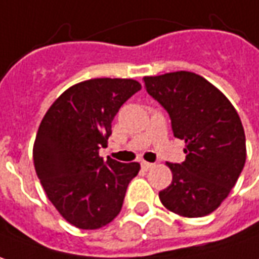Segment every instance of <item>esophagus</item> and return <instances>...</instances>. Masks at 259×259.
<instances>
[{
  "label": "esophagus",
  "mask_w": 259,
  "mask_h": 259,
  "mask_svg": "<svg viewBox=\"0 0 259 259\" xmlns=\"http://www.w3.org/2000/svg\"><path fill=\"white\" fill-rule=\"evenodd\" d=\"M140 164H142V168H143V170H149V168H152V167L154 166L153 163H149V161H142Z\"/></svg>",
  "instance_id": "esophagus-1"
}]
</instances>
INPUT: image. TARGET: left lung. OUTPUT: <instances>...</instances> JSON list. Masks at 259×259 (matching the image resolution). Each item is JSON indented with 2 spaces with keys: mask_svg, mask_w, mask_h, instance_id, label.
I'll use <instances>...</instances> for the list:
<instances>
[{
  "mask_svg": "<svg viewBox=\"0 0 259 259\" xmlns=\"http://www.w3.org/2000/svg\"><path fill=\"white\" fill-rule=\"evenodd\" d=\"M144 88L166 109L174 137L186 142L183 163H167L173 180L159 193L167 210L189 218L220 207L245 164V133L223 93L193 72L143 78Z\"/></svg>",
  "mask_w": 259,
  "mask_h": 259,
  "instance_id": "obj_1",
  "label": "left lung"
}]
</instances>
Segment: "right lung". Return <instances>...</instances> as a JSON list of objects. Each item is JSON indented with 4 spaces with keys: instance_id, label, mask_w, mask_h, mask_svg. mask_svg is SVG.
I'll list each match as a JSON object with an SVG mask.
<instances>
[{
    "instance_id": "1",
    "label": "right lung",
    "mask_w": 259,
    "mask_h": 259,
    "mask_svg": "<svg viewBox=\"0 0 259 259\" xmlns=\"http://www.w3.org/2000/svg\"><path fill=\"white\" fill-rule=\"evenodd\" d=\"M142 89L133 79L99 78L70 86L42 119L33 164L51 203L82 230L109 224L120 212L139 163L105 161L99 156L112 135V120Z\"/></svg>"
}]
</instances>
